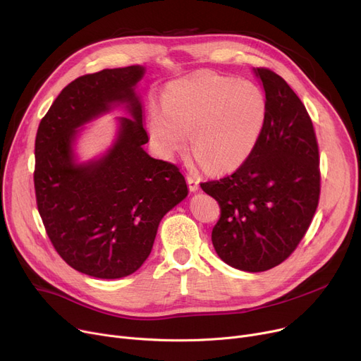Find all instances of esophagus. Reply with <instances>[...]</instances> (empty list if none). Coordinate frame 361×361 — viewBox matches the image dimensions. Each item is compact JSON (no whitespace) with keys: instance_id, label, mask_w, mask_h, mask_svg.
I'll list each match as a JSON object with an SVG mask.
<instances>
[{"instance_id":"34e87169","label":"esophagus","mask_w":361,"mask_h":361,"mask_svg":"<svg viewBox=\"0 0 361 361\" xmlns=\"http://www.w3.org/2000/svg\"><path fill=\"white\" fill-rule=\"evenodd\" d=\"M185 180H187V184H188V188H190L192 192L199 190V180H197L195 176L188 174V176L185 177Z\"/></svg>"}]
</instances>
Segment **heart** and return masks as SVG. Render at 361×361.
Listing matches in <instances>:
<instances>
[{"instance_id": "1", "label": "heart", "mask_w": 361, "mask_h": 361, "mask_svg": "<svg viewBox=\"0 0 361 361\" xmlns=\"http://www.w3.org/2000/svg\"><path fill=\"white\" fill-rule=\"evenodd\" d=\"M165 108L150 116V135L166 155L183 149L192 130L199 162L214 171L240 166L252 154L267 121L263 90L247 80L199 73L171 83Z\"/></svg>"}]
</instances>
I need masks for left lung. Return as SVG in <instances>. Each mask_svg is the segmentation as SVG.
Instances as JSON below:
<instances>
[{"instance_id": "obj_1", "label": "left lung", "mask_w": 361, "mask_h": 361, "mask_svg": "<svg viewBox=\"0 0 361 361\" xmlns=\"http://www.w3.org/2000/svg\"><path fill=\"white\" fill-rule=\"evenodd\" d=\"M267 94V121L252 154L233 174L200 183L221 215L218 256L247 272L268 271L297 249L320 196L319 146L309 112L279 74L255 68Z\"/></svg>"}]
</instances>
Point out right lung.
<instances>
[{"label": "right lung", "mask_w": 361, "mask_h": 361, "mask_svg": "<svg viewBox=\"0 0 361 361\" xmlns=\"http://www.w3.org/2000/svg\"><path fill=\"white\" fill-rule=\"evenodd\" d=\"M143 67L105 68L80 75L56 97L37 127L35 195L55 252L85 275L116 279L136 272L150 255L164 215L187 196L174 164L150 158L135 85ZM127 102L116 145L99 161L75 166V128Z\"/></svg>", "instance_id": "1"}]
</instances>
